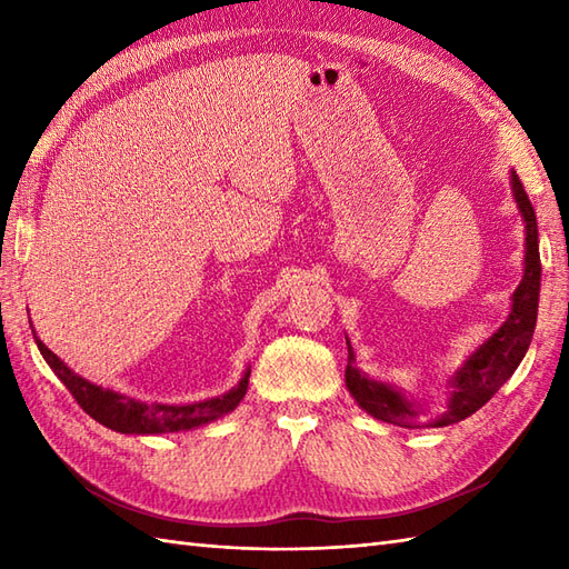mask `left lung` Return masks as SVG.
Masks as SVG:
<instances>
[{"label": "left lung", "mask_w": 569, "mask_h": 569, "mask_svg": "<svg viewBox=\"0 0 569 569\" xmlns=\"http://www.w3.org/2000/svg\"><path fill=\"white\" fill-rule=\"evenodd\" d=\"M513 196L526 220V271L523 281L513 293V308L511 316L506 320L499 332H493L489 340L481 345L475 355H471L465 367L455 373L452 379V398L440 418H426L416 401H410L393 386L371 381L355 367V352L347 342V389L355 396V401L367 410L369 416L379 418L383 422H393L401 428H442L452 426L469 418L471 413L491 401L506 379L511 377L516 367L528 352V345L533 340L536 318H538V293H540V253H538V224H536V210L530 204L526 188L518 176H511Z\"/></svg>", "instance_id": "obj_1"}]
</instances>
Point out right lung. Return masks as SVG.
<instances>
[{
    "label": "right lung",
    "instance_id": "1",
    "mask_svg": "<svg viewBox=\"0 0 569 569\" xmlns=\"http://www.w3.org/2000/svg\"><path fill=\"white\" fill-rule=\"evenodd\" d=\"M36 345H39L48 367H51L56 371V377L66 383V389L72 393V398H76L84 413L102 422L104 428L117 430V432L159 435V432H178V430L204 426V422H210L214 418L229 413V410H234L241 398H244L247 386H249V371H247L244 379H241L232 391L210 398V401L188 403V406L139 403L134 398L102 389V386H94L88 379L78 377V373H72L63 361H60L51 349L39 340V337H36Z\"/></svg>",
    "mask_w": 569,
    "mask_h": 569
}]
</instances>
